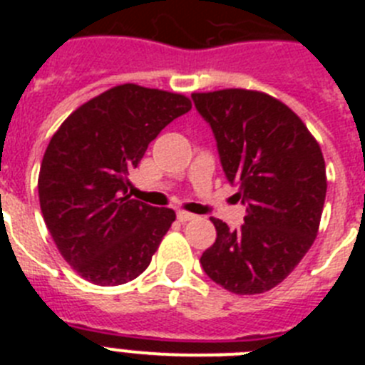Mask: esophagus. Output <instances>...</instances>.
Returning <instances> with one entry per match:
<instances>
[{
    "mask_svg": "<svg viewBox=\"0 0 365 365\" xmlns=\"http://www.w3.org/2000/svg\"><path fill=\"white\" fill-rule=\"evenodd\" d=\"M177 219H179L180 222H188V221H192V219H195V215L190 214V212L179 210V212H177Z\"/></svg>",
    "mask_w": 365,
    "mask_h": 365,
    "instance_id": "obj_1",
    "label": "esophagus"
}]
</instances>
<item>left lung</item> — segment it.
I'll list each match as a JSON object with an SVG mask.
<instances>
[{
    "label": "left lung",
    "mask_w": 365,
    "mask_h": 365,
    "mask_svg": "<svg viewBox=\"0 0 365 365\" xmlns=\"http://www.w3.org/2000/svg\"><path fill=\"white\" fill-rule=\"evenodd\" d=\"M192 98L212 125L227 179L247 202L237 230L210 219L217 237L201 265L234 294H261L296 269L318 235L327 192L320 144L289 106L267 93L221 89Z\"/></svg>",
    "instance_id": "obj_1"
}]
</instances>
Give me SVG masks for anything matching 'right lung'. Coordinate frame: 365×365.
Listing matches in <instances>:
<instances>
[{
  "mask_svg": "<svg viewBox=\"0 0 365 365\" xmlns=\"http://www.w3.org/2000/svg\"><path fill=\"white\" fill-rule=\"evenodd\" d=\"M192 109L188 96L122 83L74 109L51 138L38 175L40 208L63 259L95 285H122L150 265L172 208L131 199L128 175L148 144Z\"/></svg>",
  "mask_w": 365,
  "mask_h": 365,
  "instance_id": "add662e5",
  "label": "right lung"
}]
</instances>
